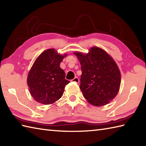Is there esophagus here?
Here are the masks:
<instances>
[{
	"label": "esophagus",
	"instance_id": "1",
	"mask_svg": "<svg viewBox=\"0 0 146 146\" xmlns=\"http://www.w3.org/2000/svg\"><path fill=\"white\" fill-rule=\"evenodd\" d=\"M71 82H75V83H79L80 80L78 77H75L73 80H71Z\"/></svg>",
	"mask_w": 146,
	"mask_h": 146
}]
</instances>
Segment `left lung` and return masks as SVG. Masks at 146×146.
<instances>
[{"label": "left lung", "mask_w": 146, "mask_h": 146, "mask_svg": "<svg viewBox=\"0 0 146 146\" xmlns=\"http://www.w3.org/2000/svg\"><path fill=\"white\" fill-rule=\"evenodd\" d=\"M81 65L80 88L90 104H108L118 93L121 74L115 61L105 50L93 47L87 54L74 52Z\"/></svg>", "instance_id": "8db88e82"}]
</instances>
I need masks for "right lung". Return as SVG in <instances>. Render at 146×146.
Masks as SVG:
<instances>
[{
	"mask_svg": "<svg viewBox=\"0 0 146 146\" xmlns=\"http://www.w3.org/2000/svg\"><path fill=\"white\" fill-rule=\"evenodd\" d=\"M67 55H60L54 48L43 52L35 60L28 73L27 84L31 96L36 102L51 104L63 94L70 82L60 63Z\"/></svg>",
	"mask_w": 146,
	"mask_h": 146,
	"instance_id": "obj_1",
	"label": "right lung"
}]
</instances>
